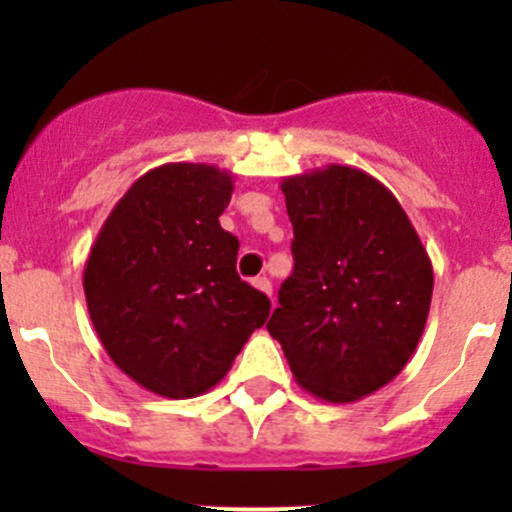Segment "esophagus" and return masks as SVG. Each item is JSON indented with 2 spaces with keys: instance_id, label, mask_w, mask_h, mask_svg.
Segmentation results:
<instances>
[{
  "instance_id": "1",
  "label": "esophagus",
  "mask_w": 512,
  "mask_h": 512,
  "mask_svg": "<svg viewBox=\"0 0 512 512\" xmlns=\"http://www.w3.org/2000/svg\"><path fill=\"white\" fill-rule=\"evenodd\" d=\"M252 285H255L257 289H260V292L272 294V282L267 280V277H255V280H252Z\"/></svg>"
}]
</instances>
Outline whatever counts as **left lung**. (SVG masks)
Segmentation results:
<instances>
[{"label":"left lung","instance_id":"left-lung-1","mask_svg":"<svg viewBox=\"0 0 512 512\" xmlns=\"http://www.w3.org/2000/svg\"><path fill=\"white\" fill-rule=\"evenodd\" d=\"M292 275L267 332L302 389L352 404L389 384L426 327L433 267L386 185L349 165L282 180Z\"/></svg>","mask_w":512,"mask_h":512}]
</instances>
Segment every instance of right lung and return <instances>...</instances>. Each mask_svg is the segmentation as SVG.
Masks as SVG:
<instances>
[{"label":"right lung","instance_id":"1","mask_svg":"<svg viewBox=\"0 0 512 512\" xmlns=\"http://www.w3.org/2000/svg\"><path fill=\"white\" fill-rule=\"evenodd\" d=\"M232 175L165 163L126 190L89 252L84 292L113 364L165 399H193L230 371L270 299L240 280L220 227Z\"/></svg>","mask_w":512,"mask_h":512}]
</instances>
